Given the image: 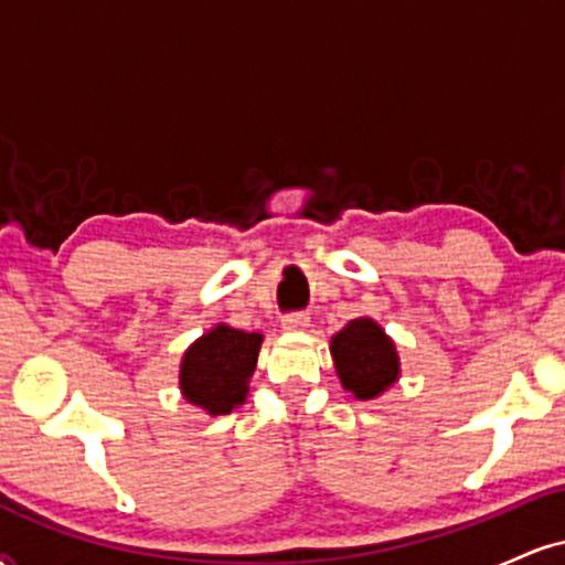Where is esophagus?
<instances>
[{
  "label": "esophagus",
  "mask_w": 565,
  "mask_h": 565,
  "mask_svg": "<svg viewBox=\"0 0 565 565\" xmlns=\"http://www.w3.org/2000/svg\"><path fill=\"white\" fill-rule=\"evenodd\" d=\"M310 327V316L308 313H287L284 316V329L287 332H305Z\"/></svg>",
  "instance_id": "34e87169"
}]
</instances>
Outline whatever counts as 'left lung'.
I'll use <instances>...</instances> for the list:
<instances>
[{
    "label": "left lung",
    "instance_id": "8db88e82",
    "mask_svg": "<svg viewBox=\"0 0 565 565\" xmlns=\"http://www.w3.org/2000/svg\"><path fill=\"white\" fill-rule=\"evenodd\" d=\"M332 359L342 387L353 398H377L398 380L401 361L385 329L372 319H353L332 337Z\"/></svg>",
    "mask_w": 565,
    "mask_h": 565
}]
</instances>
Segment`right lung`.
<instances>
[{
	"label": "right lung",
	"mask_w": 565,
	"mask_h": 565,
	"mask_svg": "<svg viewBox=\"0 0 565 565\" xmlns=\"http://www.w3.org/2000/svg\"><path fill=\"white\" fill-rule=\"evenodd\" d=\"M263 334L217 323L185 350L180 364V391L185 401L206 414H231L244 404L252 372L257 366Z\"/></svg>",
	"instance_id": "right-lung-1"
}]
</instances>
